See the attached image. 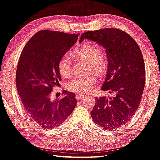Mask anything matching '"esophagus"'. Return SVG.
I'll use <instances>...</instances> for the list:
<instances>
[{
  "mask_svg": "<svg viewBox=\"0 0 160 160\" xmlns=\"http://www.w3.org/2000/svg\"><path fill=\"white\" fill-rule=\"evenodd\" d=\"M85 98H86V95H84V94H77L76 95V99L78 100H80Z\"/></svg>",
  "mask_w": 160,
  "mask_h": 160,
  "instance_id": "obj_1",
  "label": "esophagus"
}]
</instances>
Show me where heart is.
<instances>
[{"mask_svg":"<svg viewBox=\"0 0 160 160\" xmlns=\"http://www.w3.org/2000/svg\"><path fill=\"white\" fill-rule=\"evenodd\" d=\"M74 58L83 59L88 62V69L99 75L106 72L108 66V59L106 54L98 46L92 43H82L74 48L72 52ZM59 73L62 78H68L72 74V60L68 54H64L60 58L58 63ZM97 82V78L94 74L85 76H77L67 85L71 92L78 94H86L93 90Z\"/></svg>","mask_w":160,"mask_h":160,"instance_id":"heart-1","label":"heart"}]
</instances>
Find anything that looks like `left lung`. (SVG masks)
<instances>
[{
    "label": "left lung",
    "instance_id": "left-lung-1",
    "mask_svg": "<svg viewBox=\"0 0 160 160\" xmlns=\"http://www.w3.org/2000/svg\"><path fill=\"white\" fill-rule=\"evenodd\" d=\"M91 40L106 49L108 66L102 90L114 98H96L91 114L101 128L113 131L131 120L142 99L145 68L138 44L126 32L112 28L84 32L80 41Z\"/></svg>",
    "mask_w": 160,
    "mask_h": 160
}]
</instances>
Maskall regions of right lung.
I'll list each match as a JSON object with an SVG mask.
<instances>
[{
  "mask_svg": "<svg viewBox=\"0 0 160 160\" xmlns=\"http://www.w3.org/2000/svg\"><path fill=\"white\" fill-rule=\"evenodd\" d=\"M78 34L42 30L32 36L22 51L16 72V87L25 112L43 129L61 124L72 114L75 94L64 91L63 98L52 100V88L61 77L58 63L78 40Z\"/></svg>",
  "mask_w": 160,
  "mask_h": 160,
  "instance_id": "1",
  "label": "right lung"
}]
</instances>
